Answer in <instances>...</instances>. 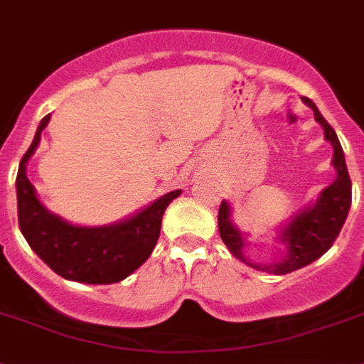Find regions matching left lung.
<instances>
[{
    "label": "left lung",
    "mask_w": 364,
    "mask_h": 364,
    "mask_svg": "<svg viewBox=\"0 0 364 364\" xmlns=\"http://www.w3.org/2000/svg\"><path fill=\"white\" fill-rule=\"evenodd\" d=\"M301 102L311 107L314 112V120L322 125L323 139L328 140L333 148L331 164L335 168V179L329 187L323 188L318 198L311 201L309 205L296 213L285 224L277 229L276 239L283 244L279 257L274 262H253L248 259L246 246L248 235L242 233L239 225L233 222V207L229 201H222L218 210V231L220 237L239 261L246 262L255 270L268 272V274H289L298 268H304L322 257L333 246L335 239L341 233L346 222L348 210L352 205V181L348 176L346 159H344L343 146L338 142L337 133L331 125L320 114L318 107L311 102L309 97H301Z\"/></svg>",
    "instance_id": "8db88e82"
}]
</instances>
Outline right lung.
I'll list each match as a JSON object with an SVG mask.
<instances>
[{
  "mask_svg": "<svg viewBox=\"0 0 364 364\" xmlns=\"http://www.w3.org/2000/svg\"><path fill=\"white\" fill-rule=\"evenodd\" d=\"M50 118L51 114L42 118L18 168L16 198L21 235L33 252L64 279L88 285L118 283L151 255L164 210L181 191L168 192L135 215L105 225H77L55 215L38 200L27 177V163L41 144L42 131Z\"/></svg>",
  "mask_w": 364,
  "mask_h": 364,
  "instance_id": "add662e5",
  "label": "right lung"
}]
</instances>
